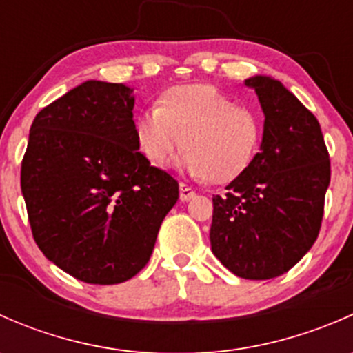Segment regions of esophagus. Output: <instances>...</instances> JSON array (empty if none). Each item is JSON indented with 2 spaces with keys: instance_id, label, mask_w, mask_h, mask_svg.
Returning <instances> with one entry per match:
<instances>
[{
  "instance_id": "obj_1",
  "label": "esophagus",
  "mask_w": 353,
  "mask_h": 353,
  "mask_svg": "<svg viewBox=\"0 0 353 353\" xmlns=\"http://www.w3.org/2000/svg\"><path fill=\"white\" fill-rule=\"evenodd\" d=\"M194 190L191 186H188V184H184V183H181L179 184V198H181V201H190L191 198H194Z\"/></svg>"
}]
</instances>
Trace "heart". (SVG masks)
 Here are the masks:
<instances>
[{
    "label": "heart",
    "instance_id": "heart-1",
    "mask_svg": "<svg viewBox=\"0 0 353 353\" xmlns=\"http://www.w3.org/2000/svg\"><path fill=\"white\" fill-rule=\"evenodd\" d=\"M134 134L155 165L169 162L184 147L181 165L190 176L223 184L243 176L254 162L263 121L259 112L237 105L216 87L190 83L163 92L157 108L138 116Z\"/></svg>",
    "mask_w": 353,
    "mask_h": 353
}]
</instances>
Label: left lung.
<instances>
[{
  "instance_id": "obj_1",
  "label": "left lung",
  "mask_w": 353,
  "mask_h": 353,
  "mask_svg": "<svg viewBox=\"0 0 353 353\" xmlns=\"http://www.w3.org/2000/svg\"><path fill=\"white\" fill-rule=\"evenodd\" d=\"M265 112L261 150L241 177L213 196L212 251L241 279L283 275L321 229L331 163L321 126L279 80L252 77Z\"/></svg>"
}]
</instances>
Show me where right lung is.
I'll return each mask as SVG.
<instances>
[{"mask_svg":"<svg viewBox=\"0 0 353 353\" xmlns=\"http://www.w3.org/2000/svg\"><path fill=\"white\" fill-rule=\"evenodd\" d=\"M133 90L88 80L35 116L20 186L32 236L74 279L114 285L150 259L179 184L138 152Z\"/></svg>","mask_w":353,"mask_h":353,"instance_id":"add662e5","label":"right lung"}]
</instances>
